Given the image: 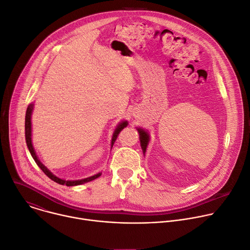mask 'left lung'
I'll list each match as a JSON object with an SVG mask.
<instances>
[{"label": "left lung", "mask_w": 250, "mask_h": 250, "mask_svg": "<svg viewBox=\"0 0 250 250\" xmlns=\"http://www.w3.org/2000/svg\"><path fill=\"white\" fill-rule=\"evenodd\" d=\"M138 133H139V139H140V145L143 151V154H146V150L150 141V134L148 133V131L144 130L143 128H137Z\"/></svg>", "instance_id": "left-lung-1"}]
</instances>
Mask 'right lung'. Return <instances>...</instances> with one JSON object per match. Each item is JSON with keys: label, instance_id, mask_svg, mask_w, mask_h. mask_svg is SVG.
Masks as SVG:
<instances>
[{"label": "right lung", "instance_id": "obj_1", "mask_svg": "<svg viewBox=\"0 0 250 250\" xmlns=\"http://www.w3.org/2000/svg\"><path fill=\"white\" fill-rule=\"evenodd\" d=\"M33 110H34V103H31L29 106H27L26 108V112H25V120H24V134H25V142H26V146L27 148H29V151L32 155V157L34 158L35 162L37 163V165L39 166V167L42 169V171L50 179L52 180L53 182L58 183L60 185H65L67 187H72V186H78V185H82V184H85L87 182H90V181H93L95 179H97L98 177L101 176L102 173H97L96 175H93L91 177H88V178H85V179H81V180H74V181H69V180H63V179H61L59 177H57L55 175H53L45 166L40 161L39 157L37 156L36 154V151L34 149V146H33V142H32V114H33ZM128 126V122L126 120L124 121H121L115 128L114 132H113V135H112V139H111V149H112L116 139H117V136L118 134L120 133V131H122V129H124L125 127Z\"/></svg>", "mask_w": 250, "mask_h": 250}]
</instances>
